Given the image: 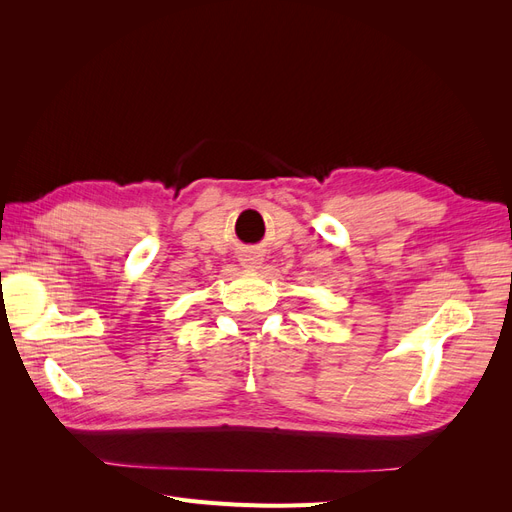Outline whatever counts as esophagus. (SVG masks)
I'll list each match as a JSON object with an SVG mask.
<instances>
[{"label":"esophagus","mask_w":512,"mask_h":512,"mask_svg":"<svg viewBox=\"0 0 512 512\" xmlns=\"http://www.w3.org/2000/svg\"><path fill=\"white\" fill-rule=\"evenodd\" d=\"M239 262L243 269H258L262 265V256L258 252H243Z\"/></svg>","instance_id":"esophagus-1"}]
</instances>
